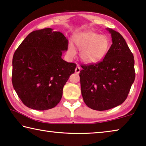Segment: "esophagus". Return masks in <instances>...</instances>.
I'll return each instance as SVG.
<instances>
[{
    "label": "esophagus",
    "mask_w": 146,
    "mask_h": 146,
    "mask_svg": "<svg viewBox=\"0 0 146 146\" xmlns=\"http://www.w3.org/2000/svg\"><path fill=\"white\" fill-rule=\"evenodd\" d=\"M80 70H81L80 66H76V68H75V72H76V74H79Z\"/></svg>",
    "instance_id": "obj_1"
}]
</instances>
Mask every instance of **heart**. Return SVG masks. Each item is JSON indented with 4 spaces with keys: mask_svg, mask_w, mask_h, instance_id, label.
Instances as JSON below:
<instances>
[{
    "mask_svg": "<svg viewBox=\"0 0 146 146\" xmlns=\"http://www.w3.org/2000/svg\"><path fill=\"white\" fill-rule=\"evenodd\" d=\"M74 40L81 51V60L87 64L100 62L104 59L110 48V40L107 36L92 31L77 34ZM68 52L72 56L75 55V48L72 44H69Z\"/></svg>",
    "mask_w": 146,
    "mask_h": 146,
    "instance_id": "1",
    "label": "heart"
}]
</instances>
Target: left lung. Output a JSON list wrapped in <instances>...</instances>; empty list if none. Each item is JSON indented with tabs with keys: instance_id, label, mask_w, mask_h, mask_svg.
Segmentation results:
<instances>
[{
	"instance_id": "left-lung-1",
	"label": "left lung",
	"mask_w": 146,
	"mask_h": 146,
	"mask_svg": "<svg viewBox=\"0 0 146 146\" xmlns=\"http://www.w3.org/2000/svg\"><path fill=\"white\" fill-rule=\"evenodd\" d=\"M112 44L102 61L82 64L81 91L85 103L95 110L113 108L126 100L135 79L134 59L125 39L107 29Z\"/></svg>"
}]
</instances>
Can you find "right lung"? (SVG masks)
Here are the masks:
<instances>
[{
    "label": "right lung",
    "instance_id": "add662e5",
    "mask_svg": "<svg viewBox=\"0 0 146 146\" xmlns=\"http://www.w3.org/2000/svg\"><path fill=\"white\" fill-rule=\"evenodd\" d=\"M68 45L62 33L46 28L31 33L15 50L12 84L26 106L46 110L59 104L63 87L76 67L61 58Z\"/></svg>",
    "mask_w": 146,
    "mask_h": 146
}]
</instances>
